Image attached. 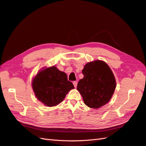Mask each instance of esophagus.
I'll return each mask as SVG.
<instances>
[{
  "instance_id": "34e87169",
  "label": "esophagus",
  "mask_w": 146,
  "mask_h": 146,
  "mask_svg": "<svg viewBox=\"0 0 146 146\" xmlns=\"http://www.w3.org/2000/svg\"><path fill=\"white\" fill-rule=\"evenodd\" d=\"M73 85H74V86L75 88H76L77 86V82L74 81V82H73Z\"/></svg>"
}]
</instances>
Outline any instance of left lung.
Wrapping results in <instances>:
<instances>
[{
    "mask_svg": "<svg viewBox=\"0 0 146 146\" xmlns=\"http://www.w3.org/2000/svg\"><path fill=\"white\" fill-rule=\"evenodd\" d=\"M83 78L79 80L77 89L84 103L91 108H99L107 104L116 88V80L108 64L96 60L88 63L82 70Z\"/></svg>",
    "mask_w": 146,
    "mask_h": 146,
    "instance_id": "8db88e82",
    "label": "left lung"
}]
</instances>
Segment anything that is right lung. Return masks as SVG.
<instances>
[{
    "instance_id": "1",
    "label": "right lung",
    "mask_w": 146,
    "mask_h": 146,
    "mask_svg": "<svg viewBox=\"0 0 146 146\" xmlns=\"http://www.w3.org/2000/svg\"><path fill=\"white\" fill-rule=\"evenodd\" d=\"M32 87L36 98L48 107L61 103L68 92L74 88L67 75L55 66L41 70L33 80Z\"/></svg>"
}]
</instances>
